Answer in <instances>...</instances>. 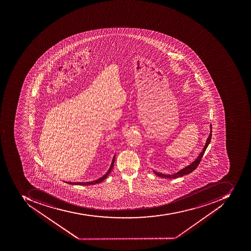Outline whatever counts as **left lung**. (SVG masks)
<instances>
[{
    "instance_id": "obj_1",
    "label": "left lung",
    "mask_w": 251,
    "mask_h": 251,
    "mask_svg": "<svg viewBox=\"0 0 251 251\" xmlns=\"http://www.w3.org/2000/svg\"><path fill=\"white\" fill-rule=\"evenodd\" d=\"M212 137V125H210V135H209L208 138L206 140V144H205L204 148H203V151L201 152L200 153L199 156H198V158L196 159L195 161L193 162L192 164H190V165L187 166V167H185L181 171H179V172L176 173V174H175V175H163V174H160V173L155 172L156 176H160V177L163 178H169V179H171V178H177V177H181V176H184V175H188V174H190V173H192L194 170L198 167V166L199 165L200 163H201V159L203 157V154H204L205 151H206V148L208 147L209 144H210V140H211Z\"/></svg>"
}]
</instances>
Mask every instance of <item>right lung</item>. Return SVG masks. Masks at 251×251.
Wrapping results in <instances>:
<instances>
[{
    "mask_svg": "<svg viewBox=\"0 0 251 251\" xmlns=\"http://www.w3.org/2000/svg\"><path fill=\"white\" fill-rule=\"evenodd\" d=\"M114 160H115V156H114V158H113L112 163H111V165H110V169H109L108 171H107V172L105 174V175H103L102 177L99 178L98 180H94V181L91 182H84V183H81V182H80V183H74V182L72 183V182H66V183H69V184L84 185V186H86V185H94L96 184V183H101L102 181H103V180H104L107 177V176H108L110 171H111V170H112L113 167H114Z\"/></svg>",
    "mask_w": 251,
    "mask_h": 251,
    "instance_id": "right-lung-1",
    "label": "right lung"
}]
</instances>
